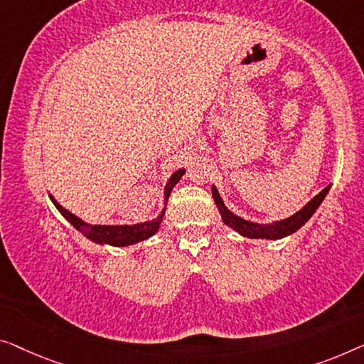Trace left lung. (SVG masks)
<instances>
[{"mask_svg":"<svg viewBox=\"0 0 364 364\" xmlns=\"http://www.w3.org/2000/svg\"><path fill=\"white\" fill-rule=\"evenodd\" d=\"M328 189H330V184L327 188H323L316 198L309 200L301 210H297L294 215L287 217V219H283V220H276L273 224H257V222L245 220L242 219V217L232 214L230 210L225 208L224 200H222V198L219 196V191H217L215 186H213V196L225 225L232 227V229L238 232V234L248 238H268V240H278V238L294 234L296 230H299L301 227L311 219L312 214L316 213L318 205H321L322 200L325 199V196H327Z\"/></svg>","mask_w":364,"mask_h":364,"instance_id":"obj_1","label":"left lung"}]
</instances>
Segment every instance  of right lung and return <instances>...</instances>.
Returning <instances> with one entry per match:
<instances>
[{"instance_id":"1","label":"right lung","mask_w":364,"mask_h":364,"mask_svg":"<svg viewBox=\"0 0 364 364\" xmlns=\"http://www.w3.org/2000/svg\"><path fill=\"white\" fill-rule=\"evenodd\" d=\"M183 175H184V168L173 173L170 180H168L165 186V208L161 210V214L154 220H147V222H142V224H135V225H91L88 222L81 220L80 217L70 213V210L62 208V205L53 199L52 194H48V196H50L52 203L55 204V208L60 210V214L65 217V219H67L75 229L80 230L86 238H90L91 242L107 243V245H112V247H127L142 240H147L149 237L154 235L155 232L160 229V224L161 220H164L166 203H168V198H170L171 189L178 181H180V178Z\"/></svg>"}]
</instances>
